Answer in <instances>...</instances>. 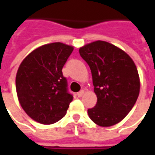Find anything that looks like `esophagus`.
Segmentation results:
<instances>
[{
	"label": "esophagus",
	"mask_w": 155,
	"mask_h": 155,
	"mask_svg": "<svg viewBox=\"0 0 155 155\" xmlns=\"http://www.w3.org/2000/svg\"><path fill=\"white\" fill-rule=\"evenodd\" d=\"M84 90H81V91H79V92L77 93V96L78 97H82V96L84 95Z\"/></svg>",
	"instance_id": "obj_1"
}]
</instances>
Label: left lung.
I'll list each match as a JSON object with an SVG mask.
<instances>
[{
  "mask_svg": "<svg viewBox=\"0 0 155 155\" xmlns=\"http://www.w3.org/2000/svg\"><path fill=\"white\" fill-rule=\"evenodd\" d=\"M79 51L91 68L97 95V103L88 114L100 126H112L129 114L138 99L140 84L136 66L124 51L106 41H94Z\"/></svg>",
  "mask_w": 155,
  "mask_h": 155,
  "instance_id": "1",
  "label": "left lung"
}]
</instances>
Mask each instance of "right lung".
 Segmentation results:
<instances>
[{
  "label": "right lung",
  "mask_w": 155,
  "mask_h": 155,
  "mask_svg": "<svg viewBox=\"0 0 155 155\" xmlns=\"http://www.w3.org/2000/svg\"><path fill=\"white\" fill-rule=\"evenodd\" d=\"M72 51V46L61 42L44 45L29 54L19 67L15 87L20 104L39 123L59 121L73 100L62 73Z\"/></svg>",
  "instance_id": "add662e5"
}]
</instances>
